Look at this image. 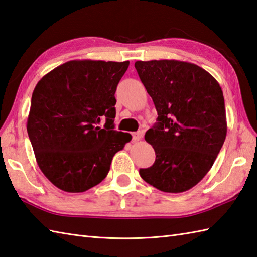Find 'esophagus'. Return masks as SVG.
<instances>
[{
  "mask_svg": "<svg viewBox=\"0 0 257 257\" xmlns=\"http://www.w3.org/2000/svg\"><path fill=\"white\" fill-rule=\"evenodd\" d=\"M132 139H133V141H134V142H138V141H140V140L142 139V134H141V132H134V133H132Z\"/></svg>",
  "mask_w": 257,
  "mask_h": 257,
  "instance_id": "1",
  "label": "esophagus"
}]
</instances>
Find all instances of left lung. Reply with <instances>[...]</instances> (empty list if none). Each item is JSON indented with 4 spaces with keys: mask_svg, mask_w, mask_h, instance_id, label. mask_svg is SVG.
Listing matches in <instances>:
<instances>
[{
    "mask_svg": "<svg viewBox=\"0 0 257 257\" xmlns=\"http://www.w3.org/2000/svg\"><path fill=\"white\" fill-rule=\"evenodd\" d=\"M136 71L158 114L145 133L155 163L141 168L147 184L164 192L191 189L208 174L224 143L226 115L220 84L195 64L136 61Z\"/></svg>",
    "mask_w": 257,
    "mask_h": 257,
    "instance_id": "8db88e82",
    "label": "left lung"
}]
</instances>
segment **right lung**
<instances>
[{"mask_svg":"<svg viewBox=\"0 0 257 257\" xmlns=\"http://www.w3.org/2000/svg\"><path fill=\"white\" fill-rule=\"evenodd\" d=\"M130 61L70 60L45 75L32 95L27 133L39 168L66 192L103 180L132 140L114 130L116 87ZM106 119L104 128L98 127Z\"/></svg>","mask_w":257,"mask_h":257,"instance_id":"add662e5","label":"right lung"}]
</instances>
